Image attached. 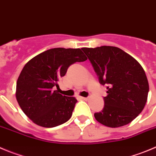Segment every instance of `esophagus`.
<instances>
[{"label": "esophagus", "mask_w": 156, "mask_h": 156, "mask_svg": "<svg viewBox=\"0 0 156 156\" xmlns=\"http://www.w3.org/2000/svg\"><path fill=\"white\" fill-rule=\"evenodd\" d=\"M80 99H83V100H87V99H88V98H87V97H83V96H80Z\"/></svg>", "instance_id": "1"}]
</instances>
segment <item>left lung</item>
Instances as JSON below:
<instances>
[{
  "label": "left lung",
  "instance_id": "1",
  "mask_svg": "<svg viewBox=\"0 0 156 156\" xmlns=\"http://www.w3.org/2000/svg\"><path fill=\"white\" fill-rule=\"evenodd\" d=\"M81 50L91 62L102 85H107L104 108L94 114L99 123L117 128L131 122L146 106L149 83L143 68L132 56L111 46Z\"/></svg>",
  "mask_w": 156,
  "mask_h": 156
}]
</instances>
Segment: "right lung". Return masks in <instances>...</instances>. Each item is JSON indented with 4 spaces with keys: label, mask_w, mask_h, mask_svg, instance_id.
Masks as SVG:
<instances>
[{
    "label": "right lung",
    "mask_w": 156,
    "mask_h": 156,
    "mask_svg": "<svg viewBox=\"0 0 156 156\" xmlns=\"http://www.w3.org/2000/svg\"><path fill=\"white\" fill-rule=\"evenodd\" d=\"M87 60L80 49L53 48L31 59L17 81L16 99L25 115L37 125L52 128L72 116L76 99L54 90L68 67Z\"/></svg>",
    "instance_id": "obj_1"
}]
</instances>
